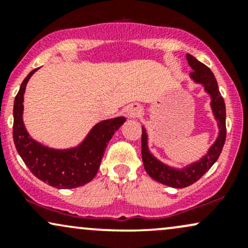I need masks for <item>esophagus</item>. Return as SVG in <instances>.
<instances>
[{
	"mask_svg": "<svg viewBox=\"0 0 248 248\" xmlns=\"http://www.w3.org/2000/svg\"><path fill=\"white\" fill-rule=\"evenodd\" d=\"M141 114V107L139 106V105H132V106H129L127 110V115L129 116L130 119H135L138 118L139 115Z\"/></svg>",
	"mask_w": 248,
	"mask_h": 248,
	"instance_id": "1",
	"label": "esophagus"
}]
</instances>
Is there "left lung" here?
Masks as SVG:
<instances>
[{
  "label": "left lung",
  "mask_w": 248,
  "mask_h": 248,
  "mask_svg": "<svg viewBox=\"0 0 248 248\" xmlns=\"http://www.w3.org/2000/svg\"><path fill=\"white\" fill-rule=\"evenodd\" d=\"M186 61L192 69V72L190 73V79L195 84L202 85L205 93H207L211 99L210 106H211L213 118L217 121L219 129L216 141L211 144V147L209 148L203 157L179 169V168L168 166L153 155L148 148V133L146 128L142 127V161H143L144 169L153 179L160 182L164 186L176 187V189L186 187L197 182L218 160L219 155L223 150L225 139H226L225 102L219 92L217 80H216L212 71L189 53L186 55Z\"/></svg>",
  "instance_id": "8db88e82"
}]
</instances>
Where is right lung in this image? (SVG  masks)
<instances>
[{
	"mask_svg": "<svg viewBox=\"0 0 248 248\" xmlns=\"http://www.w3.org/2000/svg\"><path fill=\"white\" fill-rule=\"evenodd\" d=\"M37 70L27 76L14 101L13 135L17 153L30 171L51 186L73 189L85 186L95 177L107 143L126 118L118 116L98 122L76 147L55 149L39 143L29 135L23 122L25 87Z\"/></svg>",
	"mask_w": 248,
	"mask_h": 248,
	"instance_id": "add662e5",
	"label": "right lung"
}]
</instances>
